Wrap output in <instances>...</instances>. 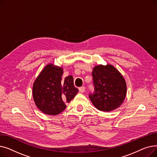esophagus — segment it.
<instances>
[{
    "label": "esophagus",
    "instance_id": "34e87169",
    "mask_svg": "<svg viewBox=\"0 0 157 157\" xmlns=\"http://www.w3.org/2000/svg\"><path fill=\"white\" fill-rule=\"evenodd\" d=\"M85 90V88L84 86H81L80 88H79V91L80 93H83Z\"/></svg>",
    "mask_w": 157,
    "mask_h": 157
}]
</instances>
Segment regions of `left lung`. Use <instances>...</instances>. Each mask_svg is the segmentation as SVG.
I'll return each mask as SVG.
<instances>
[{
    "instance_id": "left-lung-1",
    "label": "left lung",
    "mask_w": 157,
    "mask_h": 157,
    "mask_svg": "<svg viewBox=\"0 0 157 157\" xmlns=\"http://www.w3.org/2000/svg\"><path fill=\"white\" fill-rule=\"evenodd\" d=\"M92 76L94 93L90 99L98 110L109 112L117 109L124 101L127 85L121 73L110 64L94 67Z\"/></svg>"
}]
</instances>
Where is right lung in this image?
<instances>
[{
  "mask_svg": "<svg viewBox=\"0 0 157 157\" xmlns=\"http://www.w3.org/2000/svg\"><path fill=\"white\" fill-rule=\"evenodd\" d=\"M62 67L49 63L40 72L32 88V95L40 111L49 115H56L66 108L78 92L74 85L73 77L62 79Z\"/></svg>",
  "mask_w": 157,
  "mask_h": 157,
  "instance_id": "add662e5",
  "label": "right lung"
}]
</instances>
